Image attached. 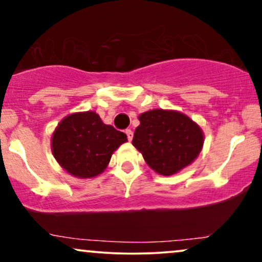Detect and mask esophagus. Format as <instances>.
<instances>
[{"mask_svg": "<svg viewBox=\"0 0 262 262\" xmlns=\"http://www.w3.org/2000/svg\"><path fill=\"white\" fill-rule=\"evenodd\" d=\"M125 134H126V136H127V140L132 141V137H134V132L131 131V128H127V130H125Z\"/></svg>", "mask_w": 262, "mask_h": 262, "instance_id": "1", "label": "esophagus"}]
</instances>
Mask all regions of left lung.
<instances>
[{
	"mask_svg": "<svg viewBox=\"0 0 262 262\" xmlns=\"http://www.w3.org/2000/svg\"><path fill=\"white\" fill-rule=\"evenodd\" d=\"M140 121L132 144L160 175H173L189 165L202 150V130L182 113L153 109L141 114Z\"/></svg>",
	"mask_w": 262,
	"mask_h": 262,
	"instance_id": "8db88e82",
	"label": "left lung"
}]
</instances>
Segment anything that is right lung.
Returning <instances> with one entry per match:
<instances>
[{
  "label": "right lung",
  "mask_w": 262,
  "mask_h": 262,
  "mask_svg": "<svg viewBox=\"0 0 262 262\" xmlns=\"http://www.w3.org/2000/svg\"><path fill=\"white\" fill-rule=\"evenodd\" d=\"M126 141L124 132L103 124L95 112L75 113L58 125L52 137V151L68 172L90 179L104 171L112 154Z\"/></svg>",
  "instance_id": "1"
}]
</instances>
